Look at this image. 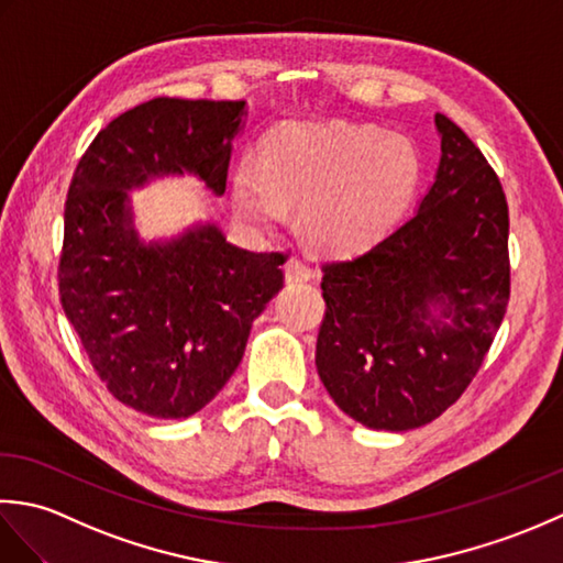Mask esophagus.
<instances>
[{"label":"esophagus","instance_id":"1","mask_svg":"<svg viewBox=\"0 0 563 563\" xmlns=\"http://www.w3.org/2000/svg\"><path fill=\"white\" fill-rule=\"evenodd\" d=\"M314 278V268L309 266V263H305L302 258H290L288 263H285V280L288 283H307Z\"/></svg>","mask_w":563,"mask_h":563}]
</instances>
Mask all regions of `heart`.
Returning a JSON list of instances; mask_svg holds the SVG:
<instances>
[{
  "label": "heart",
  "instance_id": "heart-1",
  "mask_svg": "<svg viewBox=\"0 0 563 563\" xmlns=\"http://www.w3.org/2000/svg\"><path fill=\"white\" fill-rule=\"evenodd\" d=\"M421 162L401 135L375 125L288 123L263 140L261 166L242 162L232 176L234 208L273 227L288 202H302V230L314 244L349 254L385 234L416 194Z\"/></svg>",
  "mask_w": 563,
  "mask_h": 563
}]
</instances>
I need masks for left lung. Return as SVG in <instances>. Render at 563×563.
<instances>
[{"label":"left lung","mask_w":563,"mask_h":563,"mask_svg":"<svg viewBox=\"0 0 563 563\" xmlns=\"http://www.w3.org/2000/svg\"><path fill=\"white\" fill-rule=\"evenodd\" d=\"M440 164L413 218L321 266L317 369L357 423L411 430L479 373L510 297L508 202L482 150L435 113Z\"/></svg>","instance_id":"1"}]
</instances>
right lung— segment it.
Wrapping results in <instances>:
<instances>
[{
    "instance_id": "obj_1",
    "label": "right lung",
    "mask_w": 563,
    "mask_h": 563,
    "mask_svg": "<svg viewBox=\"0 0 563 563\" xmlns=\"http://www.w3.org/2000/svg\"><path fill=\"white\" fill-rule=\"evenodd\" d=\"M244 101L152 99L121 113L79 159L65 202L59 302L118 401L188 418L232 377L254 319L283 288L285 254H254L214 224L142 244L128 190L194 174L224 194Z\"/></svg>"
}]
</instances>
